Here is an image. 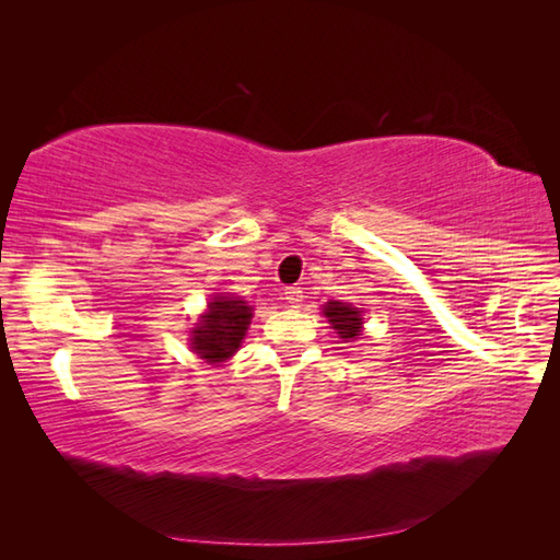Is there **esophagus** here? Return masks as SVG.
<instances>
[{
    "mask_svg": "<svg viewBox=\"0 0 560 560\" xmlns=\"http://www.w3.org/2000/svg\"><path fill=\"white\" fill-rule=\"evenodd\" d=\"M283 301H287L291 307H299L303 303V291L299 287H291L283 291Z\"/></svg>",
    "mask_w": 560,
    "mask_h": 560,
    "instance_id": "34e87169",
    "label": "esophagus"
}]
</instances>
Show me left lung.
<instances>
[{
	"instance_id": "8db88e82",
	"label": "left lung",
	"mask_w": 560,
	"mask_h": 560,
	"mask_svg": "<svg viewBox=\"0 0 560 560\" xmlns=\"http://www.w3.org/2000/svg\"><path fill=\"white\" fill-rule=\"evenodd\" d=\"M323 313L329 319L331 329L337 331L339 339L343 341H353L361 337L363 331V311L361 307H353L351 303H341V301H329L323 305Z\"/></svg>"
}]
</instances>
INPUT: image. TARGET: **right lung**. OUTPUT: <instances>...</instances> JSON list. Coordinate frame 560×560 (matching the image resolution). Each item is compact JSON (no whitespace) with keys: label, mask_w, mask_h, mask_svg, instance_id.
<instances>
[{"label":"right lung","mask_w":560,"mask_h":560,"mask_svg":"<svg viewBox=\"0 0 560 560\" xmlns=\"http://www.w3.org/2000/svg\"><path fill=\"white\" fill-rule=\"evenodd\" d=\"M253 305L237 295H213L207 313L199 315L195 329L189 331V347L207 363H223L241 349Z\"/></svg>","instance_id":"add662e5"}]
</instances>
